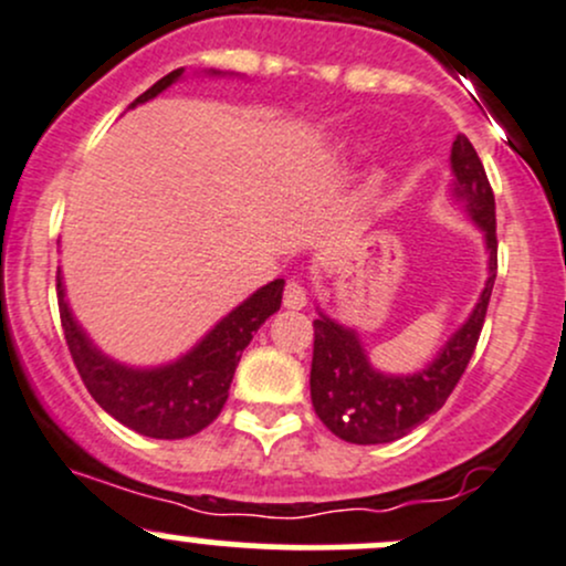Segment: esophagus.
I'll return each mask as SVG.
<instances>
[{"label": "esophagus", "instance_id": "1", "mask_svg": "<svg viewBox=\"0 0 566 566\" xmlns=\"http://www.w3.org/2000/svg\"><path fill=\"white\" fill-rule=\"evenodd\" d=\"M306 303H308L306 301V290H303L297 282H287V287H284V306L293 308V312H301Z\"/></svg>", "mask_w": 566, "mask_h": 566}]
</instances>
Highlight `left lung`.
Wrapping results in <instances>:
<instances>
[{
  "mask_svg": "<svg viewBox=\"0 0 566 566\" xmlns=\"http://www.w3.org/2000/svg\"><path fill=\"white\" fill-rule=\"evenodd\" d=\"M451 192L481 228L489 252V279L468 322L434 354L427 368L395 376L374 368L354 327L340 325L319 312L314 319L312 402L333 434L346 443H392L443 408L473 357L478 335L486 319L489 297L496 279V217L494 192L475 147L459 134L451 147Z\"/></svg>",
  "mask_w": 566,
  "mask_h": 566,
  "instance_id": "obj_1",
  "label": "left lung"
}]
</instances>
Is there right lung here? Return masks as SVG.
Here are the masks:
<instances>
[{"label": "right lung", "mask_w": 566, "mask_h": 566, "mask_svg": "<svg viewBox=\"0 0 566 566\" xmlns=\"http://www.w3.org/2000/svg\"><path fill=\"white\" fill-rule=\"evenodd\" d=\"M182 72L185 70H174L160 77L153 88L136 98L132 107L164 93L182 77ZM209 74L214 77L222 72ZM55 290H59V312L66 346H70L74 368L93 400L128 430L158 440H179L201 432L220 416L241 352L250 346L260 325L282 306L284 279H273L244 303H239L188 354L174 363L155 365V368L123 365L93 344L66 303L61 269L55 276Z\"/></svg>", "instance_id": "right-lung-1"}]
</instances>
